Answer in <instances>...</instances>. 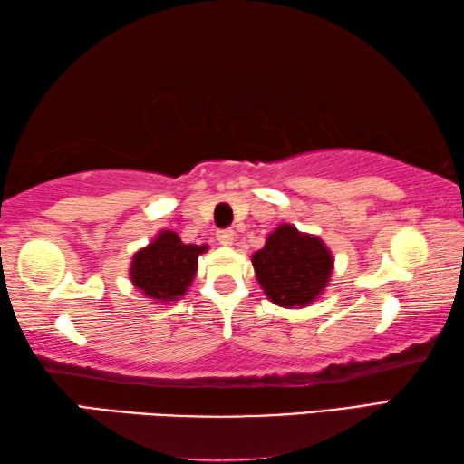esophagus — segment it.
<instances>
[{
	"instance_id": "34e87169",
	"label": "esophagus",
	"mask_w": 464,
	"mask_h": 464,
	"mask_svg": "<svg viewBox=\"0 0 464 464\" xmlns=\"http://www.w3.org/2000/svg\"><path fill=\"white\" fill-rule=\"evenodd\" d=\"M217 241L221 243V246H233V241H235V233H233L231 229H223V231H218V233H217Z\"/></svg>"
}]
</instances>
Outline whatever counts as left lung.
<instances>
[{"label":"left lung","instance_id":"obj_1","mask_svg":"<svg viewBox=\"0 0 464 464\" xmlns=\"http://www.w3.org/2000/svg\"><path fill=\"white\" fill-rule=\"evenodd\" d=\"M251 264L272 303L280 307H307L332 278L334 256L315 235L301 233L285 223L251 256Z\"/></svg>","mask_w":464,"mask_h":464}]
</instances>
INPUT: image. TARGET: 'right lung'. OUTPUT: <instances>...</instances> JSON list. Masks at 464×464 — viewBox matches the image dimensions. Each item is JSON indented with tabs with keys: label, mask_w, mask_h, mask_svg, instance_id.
Wrapping results in <instances>:
<instances>
[{
	"label": "right lung",
	"mask_w": 464,
	"mask_h": 464,
	"mask_svg": "<svg viewBox=\"0 0 464 464\" xmlns=\"http://www.w3.org/2000/svg\"><path fill=\"white\" fill-rule=\"evenodd\" d=\"M208 246L182 243L174 231H161L139 249L130 262V282L153 301H178L186 295L198 270V256Z\"/></svg>",
	"instance_id": "obj_1"
}]
</instances>
